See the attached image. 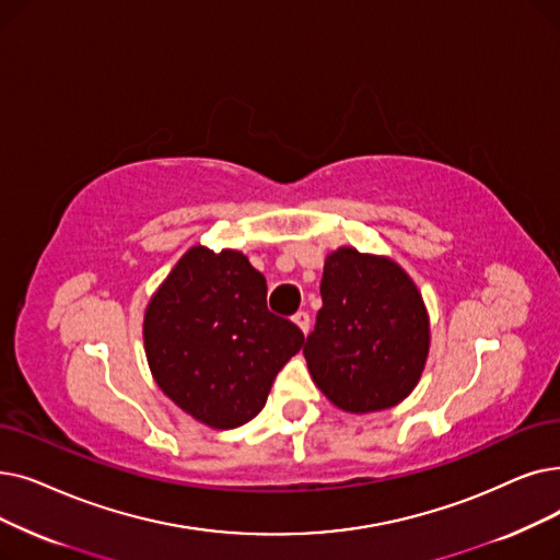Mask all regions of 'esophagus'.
<instances>
[{
    "label": "esophagus",
    "mask_w": 560,
    "mask_h": 560,
    "mask_svg": "<svg viewBox=\"0 0 560 560\" xmlns=\"http://www.w3.org/2000/svg\"><path fill=\"white\" fill-rule=\"evenodd\" d=\"M293 323H295L304 334H308V329H311V315H308L306 311H298V313L293 315Z\"/></svg>",
    "instance_id": "34e87169"
}]
</instances>
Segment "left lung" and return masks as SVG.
<instances>
[{
  "label": "left lung",
  "mask_w": 560,
  "mask_h": 560,
  "mask_svg": "<svg viewBox=\"0 0 560 560\" xmlns=\"http://www.w3.org/2000/svg\"><path fill=\"white\" fill-rule=\"evenodd\" d=\"M320 295L304 346L320 392L352 415L405 400L430 348L428 311L415 281L392 258L340 247L325 260Z\"/></svg>",
  "instance_id": "obj_1"
}]
</instances>
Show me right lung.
Listing matches in <instances>:
<instances>
[{
    "label": "right lung",
    "instance_id": "add662e5",
    "mask_svg": "<svg viewBox=\"0 0 560 560\" xmlns=\"http://www.w3.org/2000/svg\"><path fill=\"white\" fill-rule=\"evenodd\" d=\"M143 346L162 392L217 430L252 421L302 329L267 311V283L245 254L191 247L143 315Z\"/></svg>",
    "mask_w": 560,
    "mask_h": 560
}]
</instances>
